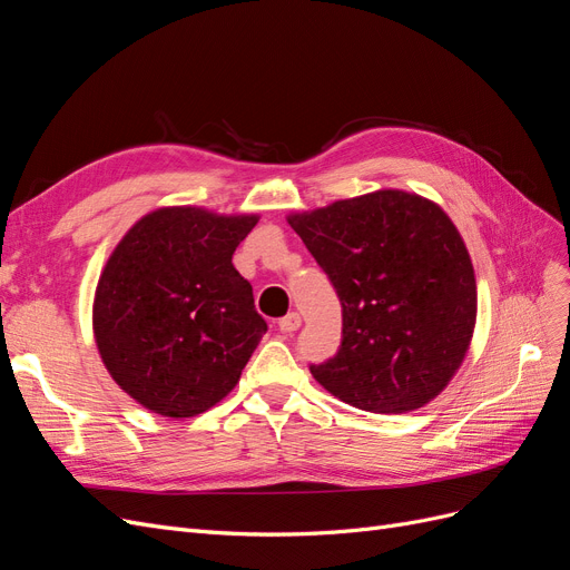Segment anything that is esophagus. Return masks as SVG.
<instances>
[{
    "mask_svg": "<svg viewBox=\"0 0 570 570\" xmlns=\"http://www.w3.org/2000/svg\"><path fill=\"white\" fill-rule=\"evenodd\" d=\"M299 325H302V316H299L297 312H292V314H287V316H283V318L278 321L281 333H295Z\"/></svg>",
    "mask_w": 570,
    "mask_h": 570,
    "instance_id": "34e87169",
    "label": "esophagus"
}]
</instances>
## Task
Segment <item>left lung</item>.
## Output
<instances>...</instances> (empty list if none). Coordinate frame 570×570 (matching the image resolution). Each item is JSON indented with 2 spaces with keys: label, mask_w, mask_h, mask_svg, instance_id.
Returning a JSON list of instances; mask_svg holds the SVG:
<instances>
[{
  "label": "left lung",
  "mask_w": 570,
  "mask_h": 570,
  "mask_svg": "<svg viewBox=\"0 0 570 570\" xmlns=\"http://www.w3.org/2000/svg\"><path fill=\"white\" fill-rule=\"evenodd\" d=\"M287 223L342 304V344L312 366L316 383L373 413L433 402L469 354L478 318L473 262L452 218L416 193L375 189Z\"/></svg>",
  "instance_id": "8db88e82"
}]
</instances>
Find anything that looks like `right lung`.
I'll return each mask as SVG.
<instances>
[{
    "label": "right lung",
    "mask_w": 570,
    "mask_h": 570,
    "mask_svg": "<svg viewBox=\"0 0 570 570\" xmlns=\"http://www.w3.org/2000/svg\"><path fill=\"white\" fill-rule=\"evenodd\" d=\"M258 214L159 206L109 254L92 333L114 383L164 419H193L235 390L266 333L233 266Z\"/></svg>",
    "instance_id": "add662e5"
}]
</instances>
